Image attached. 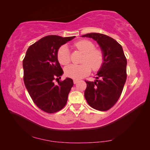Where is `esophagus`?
Listing matches in <instances>:
<instances>
[{"label":"esophagus","instance_id":"1","mask_svg":"<svg viewBox=\"0 0 150 150\" xmlns=\"http://www.w3.org/2000/svg\"><path fill=\"white\" fill-rule=\"evenodd\" d=\"M78 81H79V80H77V79H74L73 80V83H74V84H76V83H78Z\"/></svg>","mask_w":150,"mask_h":150}]
</instances>
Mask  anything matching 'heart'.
<instances>
[{"instance_id":"1","label":"heart","mask_w":150,"mask_h":150,"mask_svg":"<svg viewBox=\"0 0 150 150\" xmlns=\"http://www.w3.org/2000/svg\"><path fill=\"white\" fill-rule=\"evenodd\" d=\"M74 47L84 54L81 60L82 64L71 65L66 67V76L74 79H80L89 74L91 68L96 71L102 67L105 61L104 54L100 49L95 48L92 42L88 40H81L75 43ZM57 57L58 62L63 65H67L70 63L69 51L65 45L61 46L58 50Z\"/></svg>"}]
</instances>
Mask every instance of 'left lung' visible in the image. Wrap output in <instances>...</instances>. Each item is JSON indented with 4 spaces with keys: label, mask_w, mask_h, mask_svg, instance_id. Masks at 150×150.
<instances>
[{
    "label": "left lung",
    "mask_w": 150,
    "mask_h": 150,
    "mask_svg": "<svg viewBox=\"0 0 150 150\" xmlns=\"http://www.w3.org/2000/svg\"><path fill=\"white\" fill-rule=\"evenodd\" d=\"M82 37L96 40L105 57L97 73V80L95 82L85 81L87 83L85 99L94 109L108 110L119 99L126 81L127 60L122 47L115 39L99 33H89Z\"/></svg>",
    "instance_id": "obj_1"
}]
</instances>
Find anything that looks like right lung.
<instances>
[{"instance_id":"1","label":"right lung","mask_w":150,"mask_h":150,"mask_svg":"<svg viewBox=\"0 0 150 150\" xmlns=\"http://www.w3.org/2000/svg\"><path fill=\"white\" fill-rule=\"evenodd\" d=\"M74 38L47 35L30 45L23 59L26 89L35 105L47 113L57 112L64 107L73 86L71 78L59 81L57 85L54 80L60 79L63 73L57 57V51Z\"/></svg>"}]
</instances>
